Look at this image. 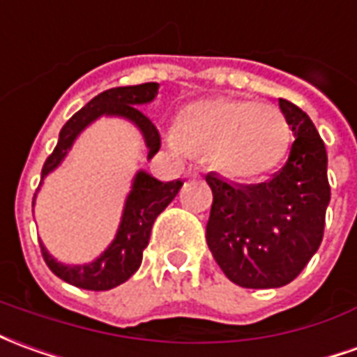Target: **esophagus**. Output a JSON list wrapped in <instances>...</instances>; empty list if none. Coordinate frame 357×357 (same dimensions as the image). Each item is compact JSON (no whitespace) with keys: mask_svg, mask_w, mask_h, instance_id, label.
I'll use <instances>...</instances> for the list:
<instances>
[{"mask_svg":"<svg viewBox=\"0 0 357 357\" xmlns=\"http://www.w3.org/2000/svg\"><path fill=\"white\" fill-rule=\"evenodd\" d=\"M185 178H189V179H199V178H201V172L197 170V168H189V170L185 172Z\"/></svg>","mask_w":357,"mask_h":357,"instance_id":"esophagus-1","label":"esophagus"}]
</instances>
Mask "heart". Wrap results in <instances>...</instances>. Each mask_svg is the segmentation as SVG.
Instances as JSON below:
<instances>
[{
	"instance_id": "b5f03b06",
	"label": "heart",
	"mask_w": 357,
	"mask_h": 357,
	"mask_svg": "<svg viewBox=\"0 0 357 357\" xmlns=\"http://www.w3.org/2000/svg\"><path fill=\"white\" fill-rule=\"evenodd\" d=\"M290 123L280 108L245 98L214 96L187 104L170 131L179 153L211 156L234 179H253L274 170L288 153Z\"/></svg>"
}]
</instances>
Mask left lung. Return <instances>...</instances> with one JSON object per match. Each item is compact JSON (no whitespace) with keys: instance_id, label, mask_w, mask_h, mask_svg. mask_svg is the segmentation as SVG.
Masks as SVG:
<instances>
[{"instance_id":"obj_1","label":"left lung","mask_w":357,"mask_h":357,"mask_svg":"<svg viewBox=\"0 0 357 357\" xmlns=\"http://www.w3.org/2000/svg\"><path fill=\"white\" fill-rule=\"evenodd\" d=\"M296 141L288 162L255 185L206 176L213 206L206 243L222 273L241 288L290 284L317 253L331 201L326 151L309 116L278 98Z\"/></svg>"}]
</instances>
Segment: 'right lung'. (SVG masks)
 <instances>
[{
	"instance_id": "1",
	"label": "right lung",
	"mask_w": 357,
	"mask_h": 357,
	"mask_svg": "<svg viewBox=\"0 0 357 357\" xmlns=\"http://www.w3.org/2000/svg\"><path fill=\"white\" fill-rule=\"evenodd\" d=\"M156 94H158V83H143L135 84V86H116V89H109V91H104L98 96H94L84 108L79 109L73 118L61 127L56 149L48 156V160L44 162L42 181L50 172L56 170L63 162L69 149L73 146L75 139L81 135L84 127L91 126L92 121L100 116H118V118H126L131 123H135L139 131L143 133L144 143L149 149V160H151L154 154L160 151V133L154 127L153 121L139 109V106L153 102ZM42 181H40V185H42ZM181 185H183L181 179L160 181L146 172H137L131 191L126 199L118 234L108 245V249L98 259H94L92 263H86V265H63L50 255L44 243H40L46 265L61 280L73 284L77 288H83V290H112L119 284H123L141 266L143 249L149 245L154 220L174 201V197L178 195Z\"/></svg>"
}]
</instances>
